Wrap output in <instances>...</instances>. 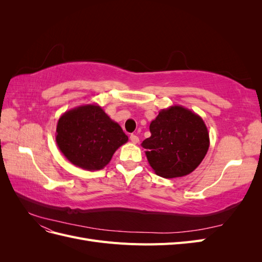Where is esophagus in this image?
Returning a JSON list of instances; mask_svg holds the SVG:
<instances>
[{
    "instance_id": "34e87169",
    "label": "esophagus",
    "mask_w": 262,
    "mask_h": 262,
    "mask_svg": "<svg viewBox=\"0 0 262 262\" xmlns=\"http://www.w3.org/2000/svg\"><path fill=\"white\" fill-rule=\"evenodd\" d=\"M130 140H131L132 143H134V144L139 143V141H140V140H139V137H138V136H136V134H131Z\"/></svg>"
}]
</instances>
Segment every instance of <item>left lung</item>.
I'll use <instances>...</instances> for the list:
<instances>
[{
    "mask_svg": "<svg viewBox=\"0 0 262 262\" xmlns=\"http://www.w3.org/2000/svg\"><path fill=\"white\" fill-rule=\"evenodd\" d=\"M150 137L142 142L156 175L177 178L189 175L201 164L210 146L203 119L182 106L162 109L149 124Z\"/></svg>",
    "mask_w": 262,
    "mask_h": 262,
    "instance_id": "8db88e82",
    "label": "left lung"
}]
</instances>
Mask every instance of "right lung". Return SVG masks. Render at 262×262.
Returning <instances> with one entry per match:
<instances>
[{"mask_svg": "<svg viewBox=\"0 0 262 262\" xmlns=\"http://www.w3.org/2000/svg\"><path fill=\"white\" fill-rule=\"evenodd\" d=\"M55 141L67 160L86 170H99L128 137L97 104L68 110L60 118Z\"/></svg>", "mask_w": 262, "mask_h": 262, "instance_id": "right-lung-1", "label": "right lung"}]
</instances>
